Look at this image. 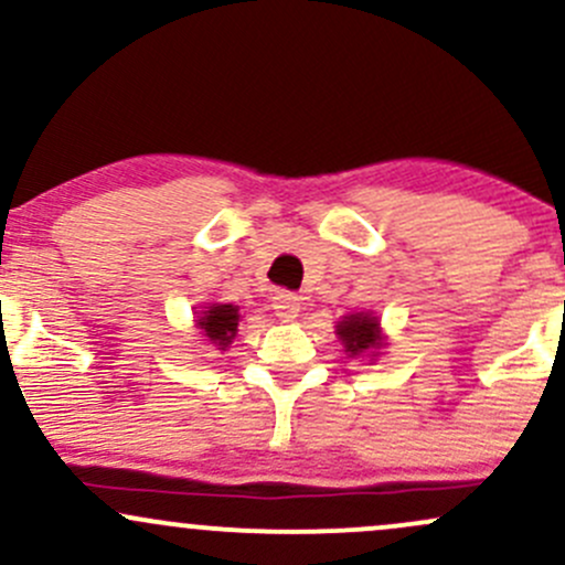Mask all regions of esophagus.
<instances>
[{"mask_svg":"<svg viewBox=\"0 0 565 565\" xmlns=\"http://www.w3.org/2000/svg\"><path fill=\"white\" fill-rule=\"evenodd\" d=\"M273 311L281 321H292L297 313H300V297L287 292V289H281V292L273 295Z\"/></svg>","mask_w":565,"mask_h":565,"instance_id":"1","label":"esophagus"}]
</instances>
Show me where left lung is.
Here are the masks:
<instances>
[{"label":"left lung","mask_w":565,"mask_h":565,"mask_svg":"<svg viewBox=\"0 0 565 565\" xmlns=\"http://www.w3.org/2000/svg\"><path fill=\"white\" fill-rule=\"evenodd\" d=\"M338 334L343 340L345 351H351V356H359V353H367L375 345H381V327H377L375 316H345L338 324Z\"/></svg>","instance_id":"left-lung-1"}]
</instances>
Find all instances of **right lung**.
I'll return each mask as SVG.
<instances>
[{"mask_svg":"<svg viewBox=\"0 0 565 565\" xmlns=\"http://www.w3.org/2000/svg\"><path fill=\"white\" fill-rule=\"evenodd\" d=\"M198 327L206 332L209 340H214L216 345H231L238 330V308L235 306H212L206 313L198 319Z\"/></svg>","mask_w":565,"mask_h":565,"instance_id":"obj_1","label":"right lung"}]
</instances>
